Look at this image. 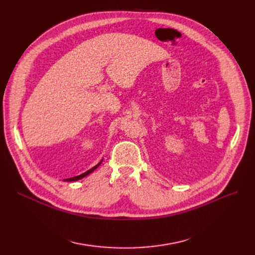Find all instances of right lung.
I'll return each mask as SVG.
<instances>
[{
	"instance_id": "right-lung-1",
	"label": "right lung",
	"mask_w": 255,
	"mask_h": 255,
	"mask_svg": "<svg viewBox=\"0 0 255 255\" xmlns=\"http://www.w3.org/2000/svg\"><path fill=\"white\" fill-rule=\"evenodd\" d=\"M101 162L102 161H100L97 165H95V166H94V167H92L91 169H89V170H87L86 172H84V173H82V175H79V176H76V177H73V178H69V179H65V181H68V182H72V181H77V180H80V179H83L84 177H86V176H88L89 175V173H91L92 171H94V170H95L100 164H101Z\"/></svg>"
}]
</instances>
